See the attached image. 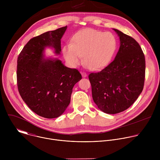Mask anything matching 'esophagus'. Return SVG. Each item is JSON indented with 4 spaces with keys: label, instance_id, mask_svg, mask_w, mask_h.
Segmentation results:
<instances>
[{
    "label": "esophagus",
    "instance_id": "obj_1",
    "mask_svg": "<svg viewBox=\"0 0 160 160\" xmlns=\"http://www.w3.org/2000/svg\"><path fill=\"white\" fill-rule=\"evenodd\" d=\"M82 77H83V78L87 77V74L85 72H82Z\"/></svg>",
    "mask_w": 160,
    "mask_h": 160
}]
</instances>
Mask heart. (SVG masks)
Wrapping results in <instances>:
<instances>
[{
    "label": "heart",
    "instance_id": "1",
    "mask_svg": "<svg viewBox=\"0 0 160 160\" xmlns=\"http://www.w3.org/2000/svg\"><path fill=\"white\" fill-rule=\"evenodd\" d=\"M116 37L110 32L94 29H85L77 32L72 43L62 48V54L67 62L73 66L82 61L92 70H99L107 66L117 49Z\"/></svg>",
    "mask_w": 160,
    "mask_h": 160
}]
</instances>
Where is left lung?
Returning a JSON list of instances; mask_svg holds the SVG:
<instances>
[{"mask_svg": "<svg viewBox=\"0 0 160 160\" xmlns=\"http://www.w3.org/2000/svg\"><path fill=\"white\" fill-rule=\"evenodd\" d=\"M112 30L120 39L115 59L101 72L88 75L94 102L108 114L122 112L134 103L143 90L146 70L139 44L121 31Z\"/></svg>", "mask_w": 160, "mask_h": 160, "instance_id": "8db88e82", "label": "left lung"}]
</instances>
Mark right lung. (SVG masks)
Listing matches in <instances>:
<instances>
[{
	"mask_svg": "<svg viewBox=\"0 0 160 160\" xmlns=\"http://www.w3.org/2000/svg\"><path fill=\"white\" fill-rule=\"evenodd\" d=\"M67 26L30 39L18 58L19 92L28 108L45 118L59 117L71 100L74 85L82 79L77 69L64 65L58 58H46V48L61 52V40Z\"/></svg>",
	"mask_w": 160,
	"mask_h": 160,
	"instance_id": "add662e5",
	"label": "right lung"
}]
</instances>
